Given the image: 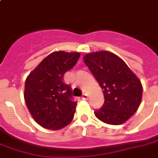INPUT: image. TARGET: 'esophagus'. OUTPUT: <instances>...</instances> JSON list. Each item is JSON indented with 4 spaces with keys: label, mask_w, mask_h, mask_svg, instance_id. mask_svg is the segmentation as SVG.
Returning <instances> with one entry per match:
<instances>
[{
    "label": "esophagus",
    "mask_w": 158,
    "mask_h": 158,
    "mask_svg": "<svg viewBox=\"0 0 158 158\" xmlns=\"http://www.w3.org/2000/svg\"><path fill=\"white\" fill-rule=\"evenodd\" d=\"M82 99H83V100H87V99H88V95H87L86 93H85V94H83Z\"/></svg>",
    "instance_id": "esophagus-1"
}]
</instances>
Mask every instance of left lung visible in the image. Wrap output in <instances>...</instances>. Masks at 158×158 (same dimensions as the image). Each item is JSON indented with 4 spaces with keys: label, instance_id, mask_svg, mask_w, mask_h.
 Here are the masks:
<instances>
[{
    "label": "left lung",
    "instance_id": "obj_1",
    "mask_svg": "<svg viewBox=\"0 0 158 158\" xmlns=\"http://www.w3.org/2000/svg\"><path fill=\"white\" fill-rule=\"evenodd\" d=\"M84 61L102 87L104 103L95 115L104 123L121 125L133 115L142 99V85L125 61L108 51L87 54Z\"/></svg>",
    "mask_w": 158,
    "mask_h": 158
}]
</instances>
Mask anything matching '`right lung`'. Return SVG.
<instances>
[{"label":"right lung","instance_id":"obj_1","mask_svg":"<svg viewBox=\"0 0 158 158\" xmlns=\"http://www.w3.org/2000/svg\"><path fill=\"white\" fill-rule=\"evenodd\" d=\"M80 57L78 52L57 51L48 55L26 78L25 101L33 119L43 127L59 130L68 126L75 113L70 85L63 76Z\"/></svg>","mask_w":158,"mask_h":158}]
</instances>
